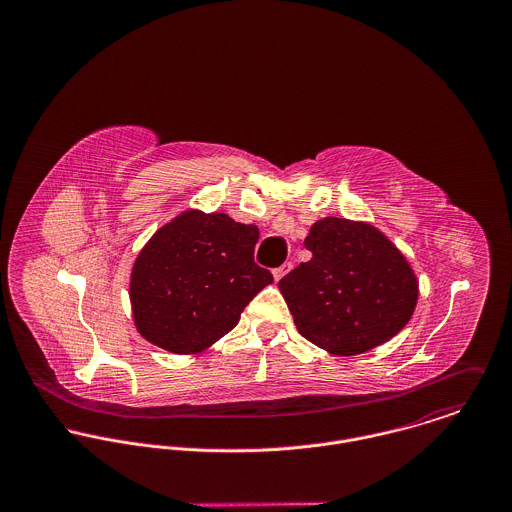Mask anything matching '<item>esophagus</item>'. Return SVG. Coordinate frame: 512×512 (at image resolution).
Segmentation results:
<instances>
[{
	"mask_svg": "<svg viewBox=\"0 0 512 512\" xmlns=\"http://www.w3.org/2000/svg\"><path fill=\"white\" fill-rule=\"evenodd\" d=\"M290 269H292V263H284V265H281L279 269H275V271H273V277H275V281L279 283V281L283 279L284 275H286Z\"/></svg>",
	"mask_w": 512,
	"mask_h": 512,
	"instance_id": "obj_1",
	"label": "esophagus"
}]
</instances>
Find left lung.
<instances>
[{
    "instance_id": "obj_1",
    "label": "left lung",
    "mask_w": 512,
    "mask_h": 512,
    "mask_svg": "<svg viewBox=\"0 0 512 512\" xmlns=\"http://www.w3.org/2000/svg\"><path fill=\"white\" fill-rule=\"evenodd\" d=\"M312 259L279 283L296 330L340 357L395 338L418 302V279L397 245L369 222L322 218L304 239Z\"/></svg>"
}]
</instances>
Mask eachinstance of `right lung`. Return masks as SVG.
Here are the masks:
<instances>
[{"label":"right lung","instance_id":"1","mask_svg":"<svg viewBox=\"0 0 512 512\" xmlns=\"http://www.w3.org/2000/svg\"><path fill=\"white\" fill-rule=\"evenodd\" d=\"M259 228L224 212L184 210L139 251L129 300L141 338L194 355L231 332L251 298L273 283L253 261Z\"/></svg>","mask_w":512,"mask_h":512}]
</instances>
